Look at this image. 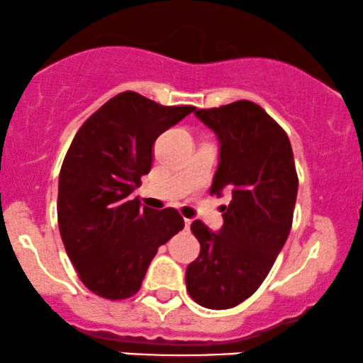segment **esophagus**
<instances>
[{
    "label": "esophagus",
    "instance_id": "34e87169",
    "mask_svg": "<svg viewBox=\"0 0 363 363\" xmlns=\"http://www.w3.org/2000/svg\"><path fill=\"white\" fill-rule=\"evenodd\" d=\"M191 219H184V226H186V229H189L191 228Z\"/></svg>",
    "mask_w": 363,
    "mask_h": 363
}]
</instances>
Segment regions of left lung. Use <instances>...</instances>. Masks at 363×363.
I'll use <instances>...</instances> for the list:
<instances>
[{
	"mask_svg": "<svg viewBox=\"0 0 363 363\" xmlns=\"http://www.w3.org/2000/svg\"><path fill=\"white\" fill-rule=\"evenodd\" d=\"M194 113L219 140L211 194L231 191L233 201L219 233L191 224L201 251L187 266L186 288L204 308L226 310L258 290L286 242L298 176L286 132L259 105L238 100Z\"/></svg>",
	"mask_w": 363,
	"mask_h": 363,
	"instance_id": "1",
	"label": "left lung"
}]
</instances>
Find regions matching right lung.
I'll return each instance as SVG.
<instances>
[{"mask_svg":"<svg viewBox=\"0 0 363 363\" xmlns=\"http://www.w3.org/2000/svg\"><path fill=\"white\" fill-rule=\"evenodd\" d=\"M191 112L192 105L166 107L122 91L73 137L58 179V228L73 268L95 295H135L159 246L184 228L174 208H142L130 194L150 171L155 139Z\"/></svg>","mask_w":363,"mask_h":363,"instance_id":"1","label":"right lung"}]
</instances>
